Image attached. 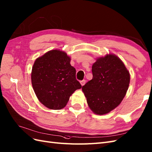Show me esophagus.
I'll return each mask as SVG.
<instances>
[{
  "mask_svg": "<svg viewBox=\"0 0 152 152\" xmlns=\"http://www.w3.org/2000/svg\"><path fill=\"white\" fill-rule=\"evenodd\" d=\"M85 83H86V80H83L80 81V84H81V85H82V86H84Z\"/></svg>",
  "mask_w": 152,
  "mask_h": 152,
  "instance_id": "esophagus-1",
  "label": "esophagus"
}]
</instances>
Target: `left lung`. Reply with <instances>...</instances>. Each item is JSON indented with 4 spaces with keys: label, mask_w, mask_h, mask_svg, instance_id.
Segmentation results:
<instances>
[{
    "label": "left lung",
    "mask_w": 152,
    "mask_h": 152,
    "mask_svg": "<svg viewBox=\"0 0 152 152\" xmlns=\"http://www.w3.org/2000/svg\"><path fill=\"white\" fill-rule=\"evenodd\" d=\"M91 70L93 78L82 90L92 112L104 115L123 101L129 87L130 75L123 61L113 54L97 58Z\"/></svg>",
    "instance_id": "left-lung-1"
}]
</instances>
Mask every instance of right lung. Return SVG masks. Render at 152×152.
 I'll list each match as a JSON object with an SVG mask.
<instances>
[{"label": "right lung", "mask_w": 152, "mask_h": 152, "mask_svg": "<svg viewBox=\"0 0 152 152\" xmlns=\"http://www.w3.org/2000/svg\"><path fill=\"white\" fill-rule=\"evenodd\" d=\"M64 51L53 50L37 58L33 66L31 84L42 104L51 110L64 108L69 97L82 86Z\"/></svg>", "instance_id": "add662e5"}]
</instances>
